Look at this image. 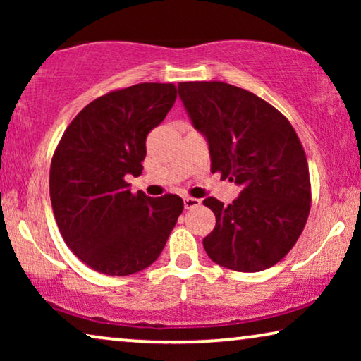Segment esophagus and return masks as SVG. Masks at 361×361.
Masks as SVG:
<instances>
[{
  "instance_id": "1",
  "label": "esophagus",
  "mask_w": 361,
  "mask_h": 361,
  "mask_svg": "<svg viewBox=\"0 0 361 361\" xmlns=\"http://www.w3.org/2000/svg\"><path fill=\"white\" fill-rule=\"evenodd\" d=\"M199 205H200L199 199H192V197H185V199H184V207L187 210L194 209V207H199Z\"/></svg>"
}]
</instances>
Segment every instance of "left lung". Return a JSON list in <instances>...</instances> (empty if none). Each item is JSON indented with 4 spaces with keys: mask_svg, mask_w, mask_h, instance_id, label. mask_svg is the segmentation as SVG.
Instances as JSON below:
<instances>
[{
    "mask_svg": "<svg viewBox=\"0 0 361 361\" xmlns=\"http://www.w3.org/2000/svg\"><path fill=\"white\" fill-rule=\"evenodd\" d=\"M179 98L209 145L212 172L241 187L230 205L207 197L216 224L204 238L212 261L256 273L283 259L310 210L305 152L290 123L255 93L224 82H182Z\"/></svg>",
    "mask_w": 361,
    "mask_h": 361,
    "instance_id": "1",
    "label": "left lung"
}]
</instances>
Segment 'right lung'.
Returning a JSON list of instances; mask_svg holds the SVG:
<instances>
[{
	"mask_svg": "<svg viewBox=\"0 0 361 361\" xmlns=\"http://www.w3.org/2000/svg\"><path fill=\"white\" fill-rule=\"evenodd\" d=\"M174 83H137L83 108L51 162V202L62 238L98 273L128 276L159 258L184 202L133 194L146 137L174 105Z\"/></svg>",
	"mask_w": 361,
	"mask_h": 361,
	"instance_id": "add662e5",
	"label": "right lung"
}]
</instances>
